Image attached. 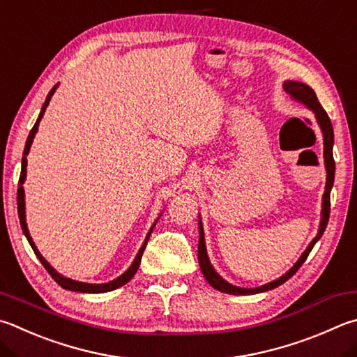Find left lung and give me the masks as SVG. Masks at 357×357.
<instances>
[{"label":"left lung","instance_id":"obj_1","mask_svg":"<svg viewBox=\"0 0 357 357\" xmlns=\"http://www.w3.org/2000/svg\"><path fill=\"white\" fill-rule=\"evenodd\" d=\"M282 87L286 89V92L290 95L291 100L301 102V105L306 106L309 111H312L315 114V120H317V123H319L320 131L323 134V159H325V168H326V185H325V193H323V199H321V218H320L319 232H317V236L312 238V242L307 245V248L303 251V255L300 256V259H298V261L294 264V267L287 270L282 276H280L275 281L264 284V286L246 289V287L232 286L231 282L223 280V278L217 273L215 268L212 267V264L209 261V256H207V250H206L203 223H201V217H198V228H199L198 262H199L201 273L204 275L206 281L209 282L213 289L223 291V294L255 295V294H262V291H267V290H273L278 286H281V284L286 282L289 278H291L296 273V270L301 267L304 261H306L309 252L312 251V248H314V245L320 241V237L323 236V232H325V229H326V225H328V220H329V207H331V201H329V197H331V189H333L334 174H335V164H334V158H333L334 131H333L331 120H329V116L325 112V109L321 107L315 92L307 86V84H303V82H298V81H284Z\"/></svg>","mask_w":357,"mask_h":357}]
</instances>
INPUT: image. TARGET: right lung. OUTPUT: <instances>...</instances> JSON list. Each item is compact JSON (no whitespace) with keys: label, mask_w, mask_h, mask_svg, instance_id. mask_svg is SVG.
I'll list each match as a JSON object with an SVG mask.
<instances>
[{"label":"right lung","mask_w":357,"mask_h":357,"mask_svg":"<svg viewBox=\"0 0 357 357\" xmlns=\"http://www.w3.org/2000/svg\"><path fill=\"white\" fill-rule=\"evenodd\" d=\"M57 87H59V82H57L56 86H54L53 89H51V92L48 93L47 100H45V102H43L42 111H40V114H38V119H37V121H36V125H34V128L31 129V132H29V135H28V140H26V146H24V151H23V159H22V173H20V181H18V192H17L18 217H20V225H22L23 234L26 236V238H28L31 248L34 250L37 259L42 262L43 267L47 268V271L51 275V278H53V280H54L57 284H59V286H61L62 289L71 290V291H81V294H105V291H111V290H115V289H119V287H121V286H125V284L135 275V271L139 270L140 259H142V255H144V251H145V246H146L148 238H150L151 232H153V229H154V226H156V223H158V220L153 223L150 231H148V234H146V237H145V242L142 243L140 250H139V252H137V256H135L132 264L129 265V268L125 271V273L120 275L119 278H115V280H112V281H109V282H102V284H89V282H81V281L70 280V278L61 275L59 271H56L53 267H51L47 259H45V257L40 255V251L37 250V246H36L34 241H32V237H31V234H29L28 225H26V211H24L26 207H24V189H23V184H24V179H26V167H28V159H26V156H28V154H29L32 140H34L36 134H37V131H38V125H40L42 116H43L45 111H47V107H48L50 101H51V96L54 95ZM159 217H160V215H159Z\"/></svg>","instance_id":"1"}]
</instances>
